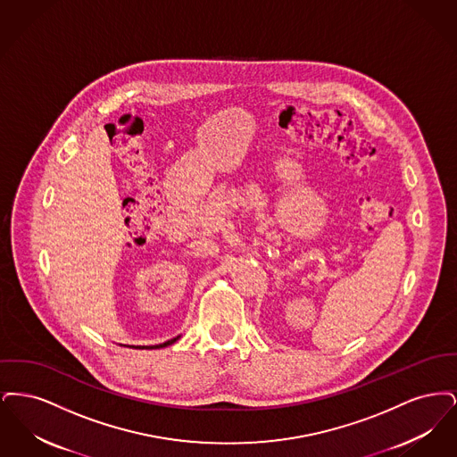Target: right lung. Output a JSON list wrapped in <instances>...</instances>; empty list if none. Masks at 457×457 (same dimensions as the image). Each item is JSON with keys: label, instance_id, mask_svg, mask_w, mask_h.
<instances>
[{"label": "right lung", "instance_id": "1", "mask_svg": "<svg viewBox=\"0 0 457 457\" xmlns=\"http://www.w3.org/2000/svg\"><path fill=\"white\" fill-rule=\"evenodd\" d=\"M178 337H179V336H178ZM178 337H173V339H170V341H166V343H162V345H155V346H151V348H144V346H142V348H140V346H138V348H137V349L166 348V346H170V345H173V343H176V341H178ZM131 348H133V346H131Z\"/></svg>", "mask_w": 457, "mask_h": 457}]
</instances>
